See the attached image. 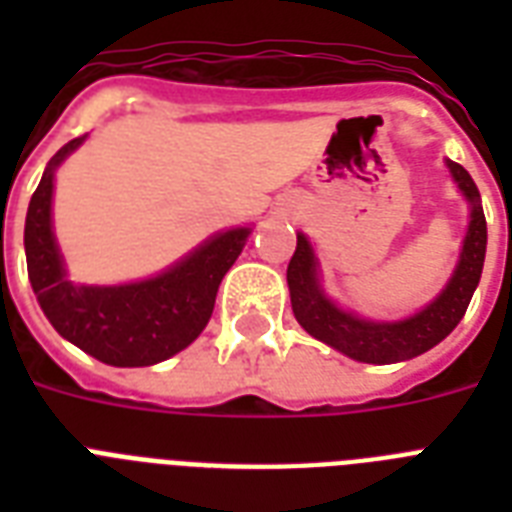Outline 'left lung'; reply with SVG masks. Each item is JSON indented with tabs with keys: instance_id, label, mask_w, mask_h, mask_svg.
<instances>
[{
	"instance_id": "1",
	"label": "left lung",
	"mask_w": 512,
	"mask_h": 512,
	"mask_svg": "<svg viewBox=\"0 0 512 512\" xmlns=\"http://www.w3.org/2000/svg\"><path fill=\"white\" fill-rule=\"evenodd\" d=\"M454 183L470 207V220L462 239L460 260L454 265L452 279L430 300L422 311L398 321L364 319L345 311L321 287L319 257L305 233H297V249L287 268L289 297L297 324L329 348L340 350L353 361L364 364H396L420 356L444 340L468 311L470 297L476 292L486 257V217L473 177L465 167L446 159Z\"/></svg>"
}]
</instances>
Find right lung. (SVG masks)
Here are the masks:
<instances>
[{"mask_svg":"<svg viewBox=\"0 0 512 512\" xmlns=\"http://www.w3.org/2000/svg\"><path fill=\"white\" fill-rule=\"evenodd\" d=\"M84 138H74L52 156L31 196L23 231L28 281L39 308L63 340L103 364H159L188 348L207 327L217 287L241 255L252 228H228L209 236L151 279L114 287L76 284L68 279L52 231V188L55 170Z\"/></svg>","mask_w":512,"mask_h":512,"instance_id":"1","label":"right lung"}]
</instances>
